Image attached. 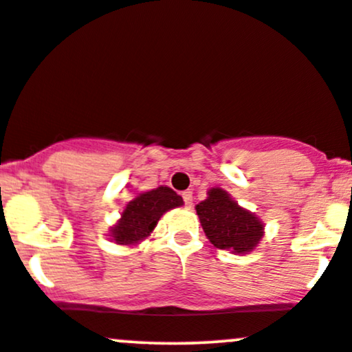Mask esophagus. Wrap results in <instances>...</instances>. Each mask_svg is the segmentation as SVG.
<instances>
[{
    "mask_svg": "<svg viewBox=\"0 0 352 352\" xmlns=\"http://www.w3.org/2000/svg\"><path fill=\"white\" fill-rule=\"evenodd\" d=\"M182 197H184V202H186V206L190 207L192 206V192L190 190H186L182 194Z\"/></svg>",
    "mask_w": 352,
    "mask_h": 352,
    "instance_id": "1",
    "label": "esophagus"
}]
</instances>
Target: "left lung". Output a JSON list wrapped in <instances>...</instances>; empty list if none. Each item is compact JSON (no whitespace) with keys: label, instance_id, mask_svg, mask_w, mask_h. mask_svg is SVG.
I'll return each instance as SVG.
<instances>
[{"label":"left lung","instance_id":"left-lung-1","mask_svg":"<svg viewBox=\"0 0 352 352\" xmlns=\"http://www.w3.org/2000/svg\"><path fill=\"white\" fill-rule=\"evenodd\" d=\"M195 210L207 239L219 250L251 253L263 238V223L232 201L223 188H210L206 201L199 202Z\"/></svg>","mask_w":352,"mask_h":352}]
</instances>
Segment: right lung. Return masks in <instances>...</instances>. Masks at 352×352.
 <instances>
[{
	"label": "right lung",
	"instance_id": "add662e5",
	"mask_svg": "<svg viewBox=\"0 0 352 352\" xmlns=\"http://www.w3.org/2000/svg\"><path fill=\"white\" fill-rule=\"evenodd\" d=\"M182 204V197L170 187L162 186L153 190L143 192L128 202L121 212V219L109 229V236L118 244L133 246L150 236L166 210L175 209Z\"/></svg>",
	"mask_w": 352,
	"mask_h": 352
}]
</instances>
